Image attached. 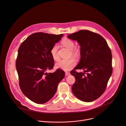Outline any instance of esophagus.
<instances>
[{"label": "esophagus", "instance_id": "34e87169", "mask_svg": "<svg viewBox=\"0 0 126 126\" xmlns=\"http://www.w3.org/2000/svg\"><path fill=\"white\" fill-rule=\"evenodd\" d=\"M70 75V73L67 72H65V76H68V75Z\"/></svg>", "mask_w": 126, "mask_h": 126}]
</instances>
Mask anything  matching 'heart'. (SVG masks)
Masks as SVG:
<instances>
[{
    "label": "heart",
    "instance_id": "b5f03b06",
    "mask_svg": "<svg viewBox=\"0 0 126 126\" xmlns=\"http://www.w3.org/2000/svg\"><path fill=\"white\" fill-rule=\"evenodd\" d=\"M62 44L63 46L71 50V54L74 56H77L79 54V50L74 48L75 47V43L72 40L68 38H65L62 41ZM50 54L52 58L57 61L59 59L58 54V46L55 44L53 45L50 50ZM76 64V60L73 58L69 59H62L58 62L55 66L57 68L61 69L64 71H69L72 69Z\"/></svg>",
    "mask_w": 126,
    "mask_h": 126
}]
</instances>
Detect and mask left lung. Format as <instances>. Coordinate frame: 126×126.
<instances>
[{
	"mask_svg": "<svg viewBox=\"0 0 126 126\" xmlns=\"http://www.w3.org/2000/svg\"><path fill=\"white\" fill-rule=\"evenodd\" d=\"M67 37L77 41L81 47L80 62L70 72L75 78L72 91L82 101H93L103 94L112 75L111 49L102 36L87 30L69 34ZM77 69H83L84 72L77 73Z\"/></svg>",
	"mask_w": 126,
	"mask_h": 126,
	"instance_id": "8db88e82",
	"label": "left lung"
}]
</instances>
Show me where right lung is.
Instances as JSON below:
<instances>
[{
	"instance_id": "add662e5",
	"label": "right lung",
	"mask_w": 126,
	"mask_h": 126,
	"mask_svg": "<svg viewBox=\"0 0 126 126\" xmlns=\"http://www.w3.org/2000/svg\"><path fill=\"white\" fill-rule=\"evenodd\" d=\"M63 36L62 34L35 33L29 36L18 50L16 68L19 86L23 94L35 103L49 101L65 76V72L60 69L54 73L46 72L54 65L51 49Z\"/></svg>"
}]
</instances>
